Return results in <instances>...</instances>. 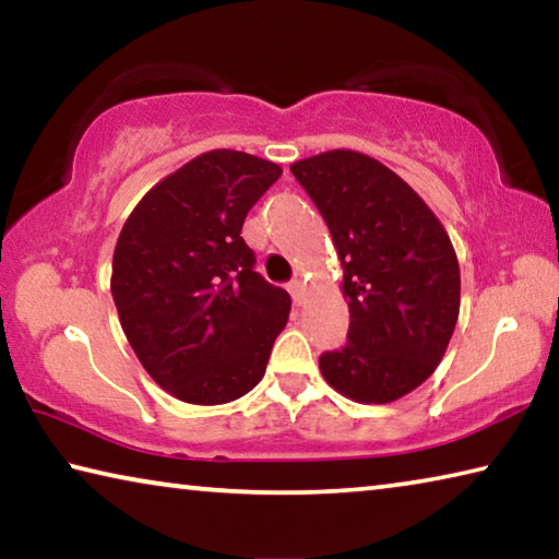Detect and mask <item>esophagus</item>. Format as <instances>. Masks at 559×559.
Here are the masks:
<instances>
[{
  "label": "esophagus",
  "instance_id": "34e87169",
  "mask_svg": "<svg viewBox=\"0 0 559 559\" xmlns=\"http://www.w3.org/2000/svg\"><path fill=\"white\" fill-rule=\"evenodd\" d=\"M288 290H290V296H293V302H296V306H300L302 296H306V286H302V281L300 278H293L288 283Z\"/></svg>",
  "mask_w": 559,
  "mask_h": 559
}]
</instances>
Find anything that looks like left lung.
<instances>
[{
  "label": "left lung",
  "instance_id": "left-lung-1",
  "mask_svg": "<svg viewBox=\"0 0 559 559\" xmlns=\"http://www.w3.org/2000/svg\"><path fill=\"white\" fill-rule=\"evenodd\" d=\"M343 263L347 345L320 355L325 382L359 404H390L437 370L461 308L451 239L427 202L374 157L330 150L290 165Z\"/></svg>",
  "mask_w": 559,
  "mask_h": 559
}]
</instances>
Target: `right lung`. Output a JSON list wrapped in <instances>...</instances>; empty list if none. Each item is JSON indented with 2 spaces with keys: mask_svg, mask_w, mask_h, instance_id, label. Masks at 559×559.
Masks as SVG:
<instances>
[{
  "mask_svg": "<svg viewBox=\"0 0 559 559\" xmlns=\"http://www.w3.org/2000/svg\"><path fill=\"white\" fill-rule=\"evenodd\" d=\"M283 169L212 150L167 175L122 224L110 293L147 374L187 404H226L266 372L290 296L263 281L246 214Z\"/></svg>",
  "mask_w": 559,
  "mask_h": 559,
  "instance_id": "add662e5",
  "label": "right lung"
}]
</instances>
